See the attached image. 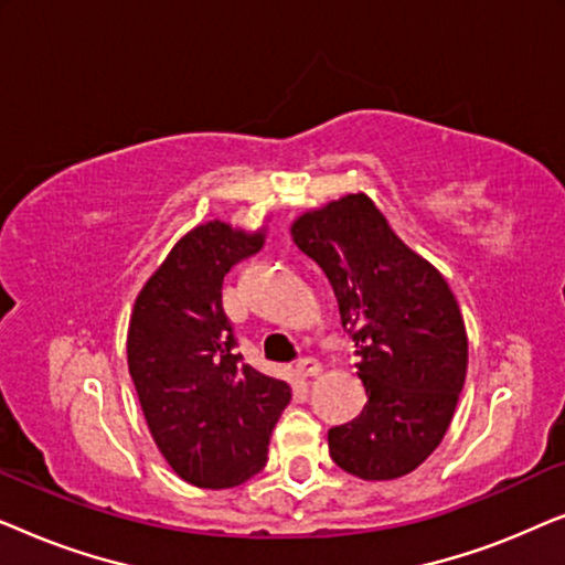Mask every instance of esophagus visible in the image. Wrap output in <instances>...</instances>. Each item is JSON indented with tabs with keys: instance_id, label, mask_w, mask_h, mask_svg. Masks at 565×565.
Listing matches in <instances>:
<instances>
[{
	"instance_id": "1",
	"label": "esophagus",
	"mask_w": 565,
	"mask_h": 565,
	"mask_svg": "<svg viewBox=\"0 0 565 565\" xmlns=\"http://www.w3.org/2000/svg\"><path fill=\"white\" fill-rule=\"evenodd\" d=\"M296 373H298V375H303V377H313V375H319V373H321V362H319V360H313V358H303V360H298Z\"/></svg>"
}]
</instances>
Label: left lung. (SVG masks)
I'll return each mask as SVG.
<instances>
[{
	"instance_id": "1",
	"label": "left lung",
	"mask_w": 565,
	"mask_h": 565,
	"mask_svg": "<svg viewBox=\"0 0 565 565\" xmlns=\"http://www.w3.org/2000/svg\"><path fill=\"white\" fill-rule=\"evenodd\" d=\"M329 277L367 404L329 429L331 460L365 481L412 473L443 443L468 370V337L445 277L408 249L365 192L290 226Z\"/></svg>"
}]
</instances>
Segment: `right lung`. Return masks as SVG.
Listing matches in <instances>:
<instances>
[{
  "label": "right lung",
  "instance_id": "add662e5",
  "mask_svg": "<svg viewBox=\"0 0 565 565\" xmlns=\"http://www.w3.org/2000/svg\"><path fill=\"white\" fill-rule=\"evenodd\" d=\"M265 244L223 221L200 223L138 292L128 370L151 437L174 473L231 489L267 462L290 385L246 365L223 311V277Z\"/></svg>",
  "mask_w": 565,
  "mask_h": 565
}]
</instances>
